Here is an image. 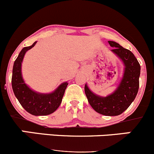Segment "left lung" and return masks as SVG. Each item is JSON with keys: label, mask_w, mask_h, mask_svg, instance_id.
I'll list each match as a JSON object with an SVG mask.
<instances>
[{"label": "left lung", "mask_w": 154, "mask_h": 154, "mask_svg": "<svg viewBox=\"0 0 154 154\" xmlns=\"http://www.w3.org/2000/svg\"><path fill=\"white\" fill-rule=\"evenodd\" d=\"M112 52L116 54L124 62V76L119 86L113 93L107 97H100L89 90L85 85V91L91 107L99 113L104 116H118L128 108L135 99L139 87L140 64L129 50L120 46L118 43L109 41Z\"/></svg>", "instance_id": "left-lung-1"}]
</instances>
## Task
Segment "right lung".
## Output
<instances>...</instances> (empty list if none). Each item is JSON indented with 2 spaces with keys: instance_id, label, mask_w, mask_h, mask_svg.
I'll return each mask as SVG.
<instances>
[{
  "instance_id": "right-lung-1",
  "label": "right lung",
  "mask_w": 154,
  "mask_h": 154,
  "mask_svg": "<svg viewBox=\"0 0 154 154\" xmlns=\"http://www.w3.org/2000/svg\"><path fill=\"white\" fill-rule=\"evenodd\" d=\"M36 42L29 47H23L14 62L12 69V87L14 94L22 107L34 116H46L58 109L67 87V82L61 84L56 90L50 94H40L32 91L26 85L21 75V62L27 50L32 48Z\"/></svg>"
}]
</instances>
